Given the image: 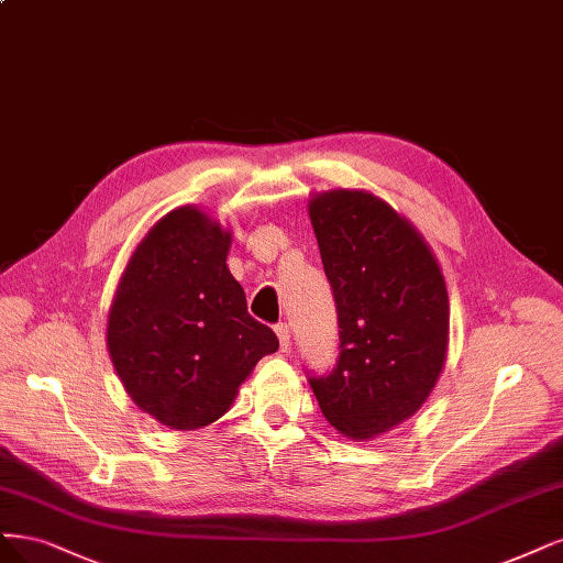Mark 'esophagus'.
Listing matches in <instances>:
<instances>
[{
  "label": "esophagus",
  "mask_w": 563,
  "mask_h": 563,
  "mask_svg": "<svg viewBox=\"0 0 563 563\" xmlns=\"http://www.w3.org/2000/svg\"><path fill=\"white\" fill-rule=\"evenodd\" d=\"M275 333L279 338V349H282V352H288V349H290V331H288V325L279 321L275 325Z\"/></svg>",
  "instance_id": "esophagus-1"
}]
</instances>
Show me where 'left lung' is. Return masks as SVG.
<instances>
[{
	"mask_svg": "<svg viewBox=\"0 0 563 563\" xmlns=\"http://www.w3.org/2000/svg\"><path fill=\"white\" fill-rule=\"evenodd\" d=\"M333 290L340 354L307 382L340 433L367 440L412 417L448 354L450 305L438 261L419 232L363 190L309 205Z\"/></svg>",
	"mask_w": 563,
	"mask_h": 563,
	"instance_id": "8db88e82",
	"label": "left lung"
}]
</instances>
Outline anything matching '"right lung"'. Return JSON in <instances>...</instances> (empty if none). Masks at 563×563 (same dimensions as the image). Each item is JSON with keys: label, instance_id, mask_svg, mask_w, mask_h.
<instances>
[{"label": "right lung", "instance_id": "add662e5", "mask_svg": "<svg viewBox=\"0 0 563 563\" xmlns=\"http://www.w3.org/2000/svg\"><path fill=\"white\" fill-rule=\"evenodd\" d=\"M230 235L192 207L148 230L125 267L107 344L125 391L177 431L217 421L254 365L279 349L269 325L246 312L225 265Z\"/></svg>", "mask_w": 563, "mask_h": 563}]
</instances>
